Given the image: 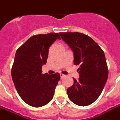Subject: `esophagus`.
<instances>
[{
    "mask_svg": "<svg viewBox=\"0 0 120 120\" xmlns=\"http://www.w3.org/2000/svg\"><path fill=\"white\" fill-rule=\"evenodd\" d=\"M60 76H61V79H62L63 78H64V77H66V75H64V74H60Z\"/></svg>",
    "mask_w": 120,
    "mask_h": 120,
    "instance_id": "1",
    "label": "esophagus"
}]
</instances>
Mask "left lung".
Here are the masks:
<instances>
[{
  "mask_svg": "<svg viewBox=\"0 0 120 120\" xmlns=\"http://www.w3.org/2000/svg\"><path fill=\"white\" fill-rule=\"evenodd\" d=\"M61 38L74 53L79 65V80L67 90L69 99L80 106L91 104L99 98L107 80L109 71L102 49L93 39L80 32H61Z\"/></svg>",
  "mask_w": 120,
  "mask_h": 120,
  "instance_id": "1",
  "label": "left lung"
}]
</instances>
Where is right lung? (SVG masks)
I'll use <instances>...</instances> for the list:
<instances>
[{
	"instance_id": "obj_1",
	"label": "right lung",
	"mask_w": 120,
	"mask_h": 120,
	"mask_svg": "<svg viewBox=\"0 0 120 120\" xmlns=\"http://www.w3.org/2000/svg\"><path fill=\"white\" fill-rule=\"evenodd\" d=\"M58 38L61 39L58 33L34 35L16 52L11 69L13 82L22 100L34 107H40L51 101L60 80L59 73L41 74L49 46Z\"/></svg>"
}]
</instances>
